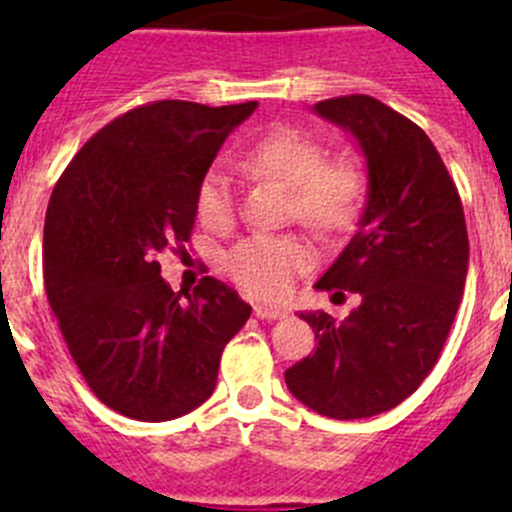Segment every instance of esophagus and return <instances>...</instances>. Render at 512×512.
<instances>
[{
	"instance_id": "obj_1",
	"label": "esophagus",
	"mask_w": 512,
	"mask_h": 512,
	"mask_svg": "<svg viewBox=\"0 0 512 512\" xmlns=\"http://www.w3.org/2000/svg\"><path fill=\"white\" fill-rule=\"evenodd\" d=\"M255 317L257 319H282V317H285V312H282V309H277V307H267V304H257Z\"/></svg>"
}]
</instances>
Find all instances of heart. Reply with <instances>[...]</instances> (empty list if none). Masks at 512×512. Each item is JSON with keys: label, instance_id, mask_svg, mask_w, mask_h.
<instances>
[{"label": "heart", "instance_id": "1", "mask_svg": "<svg viewBox=\"0 0 512 512\" xmlns=\"http://www.w3.org/2000/svg\"><path fill=\"white\" fill-rule=\"evenodd\" d=\"M252 175L275 178L292 188V215L322 235L347 230L361 203V178L344 160H324V148L292 126H275L250 143L240 156ZM200 223L223 230L235 215L232 175L210 165L195 188ZM312 265V250L299 237L255 235L232 247L225 257L227 275L247 294L280 299L297 275Z\"/></svg>", "mask_w": 512, "mask_h": 512}]
</instances>
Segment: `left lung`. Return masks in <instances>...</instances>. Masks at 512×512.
<instances>
[{"label": "left lung", "mask_w": 512, "mask_h": 512, "mask_svg": "<svg viewBox=\"0 0 512 512\" xmlns=\"http://www.w3.org/2000/svg\"><path fill=\"white\" fill-rule=\"evenodd\" d=\"M366 158L359 230L317 282L356 292L344 322L302 312L317 349L285 371L287 389L317 414L352 421L399 406L436 366L468 275V230L456 183L431 138L376 98L314 103Z\"/></svg>", "instance_id": "1"}]
</instances>
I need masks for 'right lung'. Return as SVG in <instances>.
<instances>
[{"mask_svg": "<svg viewBox=\"0 0 512 512\" xmlns=\"http://www.w3.org/2000/svg\"><path fill=\"white\" fill-rule=\"evenodd\" d=\"M257 101H156L123 113L76 153L44 223V285L91 391L136 421H170L210 399L225 344L252 307L203 277L175 294L156 257L185 250L195 188Z\"/></svg>", "mask_w": 512, "mask_h": 512, "instance_id": "right-lung-1", "label": "right lung"}]
</instances>
